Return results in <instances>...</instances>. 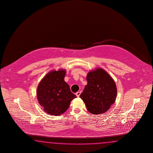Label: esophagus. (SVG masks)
<instances>
[{
	"instance_id": "34e87169",
	"label": "esophagus",
	"mask_w": 153,
	"mask_h": 153,
	"mask_svg": "<svg viewBox=\"0 0 153 153\" xmlns=\"http://www.w3.org/2000/svg\"><path fill=\"white\" fill-rule=\"evenodd\" d=\"M80 94H81V91H78V92H77V93H76V96H77V97H79Z\"/></svg>"
}]
</instances>
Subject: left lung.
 I'll return each instance as SVG.
<instances>
[{"mask_svg": "<svg viewBox=\"0 0 153 153\" xmlns=\"http://www.w3.org/2000/svg\"><path fill=\"white\" fill-rule=\"evenodd\" d=\"M86 79L88 84L79 97L90 113H104L116 100L117 89L114 79L102 68L89 71Z\"/></svg>", "mask_w": 153, "mask_h": 153, "instance_id": "8db88e82", "label": "left lung"}]
</instances>
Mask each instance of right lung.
<instances>
[{
  "label": "right lung",
  "instance_id": "obj_1",
  "mask_svg": "<svg viewBox=\"0 0 153 153\" xmlns=\"http://www.w3.org/2000/svg\"><path fill=\"white\" fill-rule=\"evenodd\" d=\"M66 70H52L42 79L37 86V100L43 110L52 116H60L66 111L76 96L64 80Z\"/></svg>",
  "mask_w": 153,
  "mask_h": 153
}]
</instances>
